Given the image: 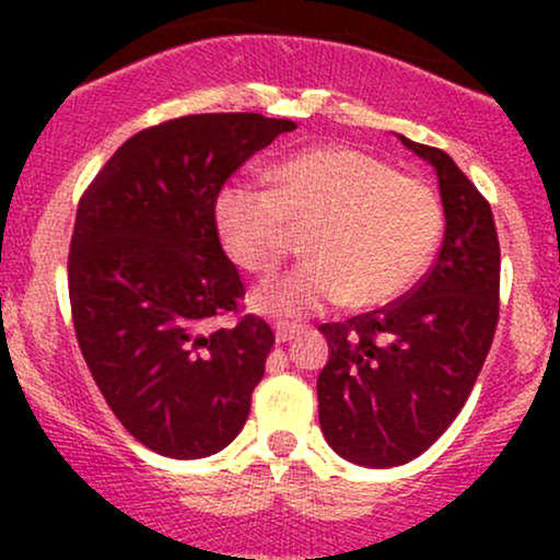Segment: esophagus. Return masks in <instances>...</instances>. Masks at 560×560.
I'll list each match as a JSON object with an SVG mask.
<instances>
[{
  "label": "esophagus",
  "mask_w": 560,
  "mask_h": 560,
  "mask_svg": "<svg viewBox=\"0 0 560 560\" xmlns=\"http://www.w3.org/2000/svg\"><path fill=\"white\" fill-rule=\"evenodd\" d=\"M273 329H276V342H289V339H292L294 334L300 331V326L284 324V320H279V324H276Z\"/></svg>",
  "instance_id": "obj_1"
}]
</instances>
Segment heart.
<instances>
[{
	"label": "heart",
	"mask_w": 560,
	"mask_h": 560,
	"mask_svg": "<svg viewBox=\"0 0 560 560\" xmlns=\"http://www.w3.org/2000/svg\"><path fill=\"white\" fill-rule=\"evenodd\" d=\"M271 184H231L215 199L223 247L249 273L279 271L298 253V234H307L316 260L255 292L266 313L302 316L347 300L387 305L413 287L440 242L432 186L358 147L324 144L281 160Z\"/></svg>",
	"instance_id": "1"
}]
</instances>
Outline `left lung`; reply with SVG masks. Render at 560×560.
<instances>
[{
  "mask_svg": "<svg viewBox=\"0 0 560 560\" xmlns=\"http://www.w3.org/2000/svg\"><path fill=\"white\" fill-rule=\"evenodd\" d=\"M429 160L445 208V240L419 284L382 311L324 324L329 363L318 421L334 453L389 468L419 458L460 413L500 316V242L485 195L447 152L400 137Z\"/></svg>",
  "mask_w": 560,
  "mask_h": 560,
  "instance_id": "obj_1",
  "label": "left lung"
}]
</instances>
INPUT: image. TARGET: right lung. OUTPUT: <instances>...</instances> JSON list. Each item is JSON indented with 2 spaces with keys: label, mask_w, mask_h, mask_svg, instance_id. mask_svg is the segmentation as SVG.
<instances>
[{
  "label": "right lung",
  "mask_w": 560,
  "mask_h": 560,
  "mask_svg": "<svg viewBox=\"0 0 560 560\" xmlns=\"http://www.w3.org/2000/svg\"><path fill=\"white\" fill-rule=\"evenodd\" d=\"M292 128L260 113L165 120L126 139L81 195L68 253L75 339L115 419L160 455H213L247 421L276 339L242 313L215 199ZM226 315L235 324L215 327Z\"/></svg>",
  "instance_id": "1"
}]
</instances>
